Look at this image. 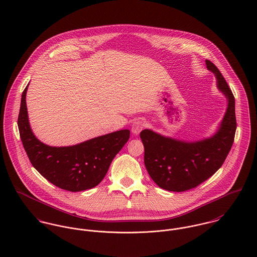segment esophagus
Instances as JSON below:
<instances>
[{"mask_svg":"<svg viewBox=\"0 0 257 257\" xmlns=\"http://www.w3.org/2000/svg\"><path fill=\"white\" fill-rule=\"evenodd\" d=\"M145 127V122L143 120H136L132 126V133L136 136H138Z\"/></svg>","mask_w":257,"mask_h":257,"instance_id":"obj_1","label":"esophagus"}]
</instances>
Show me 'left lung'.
Here are the masks:
<instances>
[{
  "instance_id": "left-lung-1",
  "label": "left lung",
  "mask_w": 257,
  "mask_h": 257,
  "mask_svg": "<svg viewBox=\"0 0 257 257\" xmlns=\"http://www.w3.org/2000/svg\"><path fill=\"white\" fill-rule=\"evenodd\" d=\"M206 64L216 75L218 87L228 101L219 132L211 139L196 143L164 138L150 130L141 133L147 172L155 183L167 191L184 192L208 180L220 169L234 141L233 94L218 67L208 59Z\"/></svg>"
}]
</instances>
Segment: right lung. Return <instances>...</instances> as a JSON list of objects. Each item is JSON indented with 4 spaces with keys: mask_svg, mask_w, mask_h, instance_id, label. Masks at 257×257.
Returning <instances> with one entry per match:
<instances>
[{
    "mask_svg": "<svg viewBox=\"0 0 257 257\" xmlns=\"http://www.w3.org/2000/svg\"><path fill=\"white\" fill-rule=\"evenodd\" d=\"M27 90L28 86L22 95L18 126L33 166L50 183L66 191L79 192L97 186L106 176L113 157L128 141L130 131H117L73 147H48L31 130Z\"/></svg>",
    "mask_w": 257,
    "mask_h": 257,
    "instance_id": "1",
    "label": "right lung"
}]
</instances>
